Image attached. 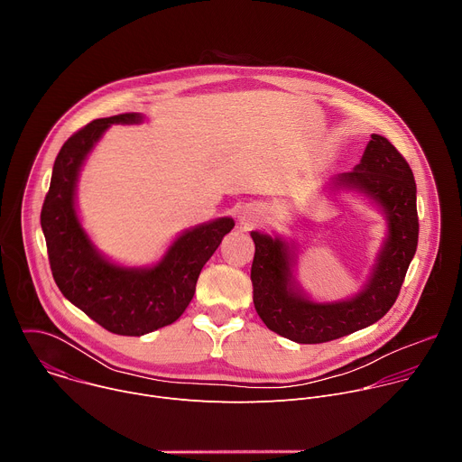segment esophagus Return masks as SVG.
<instances>
[{
    "label": "esophagus",
    "mask_w": 462,
    "mask_h": 462,
    "mask_svg": "<svg viewBox=\"0 0 462 462\" xmlns=\"http://www.w3.org/2000/svg\"><path fill=\"white\" fill-rule=\"evenodd\" d=\"M241 223L245 225V226H254V223L257 221V214L252 210V208H246V210H243V214H241Z\"/></svg>",
    "instance_id": "34e87169"
}]
</instances>
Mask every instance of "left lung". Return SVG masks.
<instances>
[{
  "instance_id": "1",
  "label": "left lung",
  "mask_w": 462,
  "mask_h": 462,
  "mask_svg": "<svg viewBox=\"0 0 462 462\" xmlns=\"http://www.w3.org/2000/svg\"><path fill=\"white\" fill-rule=\"evenodd\" d=\"M335 188L358 189L387 216L389 236L365 289L349 301L314 303L292 285L291 248L280 237L252 232L255 245L250 280L254 307L271 331L298 344H323L378 321L397 301L419 241L417 184L402 153L385 137L371 135L353 171Z\"/></svg>"
}]
</instances>
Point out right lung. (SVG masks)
Here are the masks:
<instances>
[{
	"label": "right lung",
	"mask_w": 462,
	"mask_h": 462,
	"mask_svg": "<svg viewBox=\"0 0 462 462\" xmlns=\"http://www.w3.org/2000/svg\"><path fill=\"white\" fill-rule=\"evenodd\" d=\"M141 120V113L97 118L65 141L40 216L49 265L61 294L106 331L122 337H143L173 323L191 301L205 263L234 228L230 217L195 226L152 269L116 267L95 250L75 210L80 166L111 124Z\"/></svg>",
	"instance_id": "obj_1"
}]
</instances>
